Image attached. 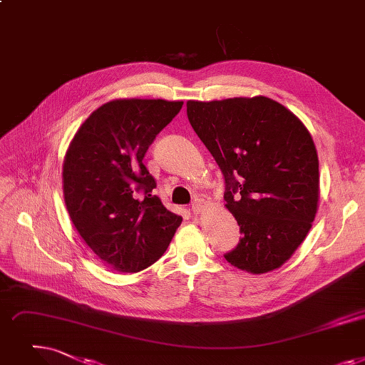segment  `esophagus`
I'll use <instances>...</instances> for the list:
<instances>
[{"label": "esophagus", "instance_id": "esophagus-1", "mask_svg": "<svg viewBox=\"0 0 365 365\" xmlns=\"http://www.w3.org/2000/svg\"><path fill=\"white\" fill-rule=\"evenodd\" d=\"M205 207H207V202H205L204 200L197 198V200L194 201V204H192V212H194L195 215H200V213H202V212L205 210Z\"/></svg>", "mask_w": 365, "mask_h": 365}]
</instances>
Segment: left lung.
Segmentation results:
<instances>
[{
  "mask_svg": "<svg viewBox=\"0 0 365 365\" xmlns=\"http://www.w3.org/2000/svg\"><path fill=\"white\" fill-rule=\"evenodd\" d=\"M187 119L225 178V207L240 243L225 259L270 273L304 242L319 205L314 141L289 108L257 95L186 103Z\"/></svg>",
  "mask_w": 365,
  "mask_h": 365,
  "instance_id": "obj_1",
  "label": "left lung"
}]
</instances>
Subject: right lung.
Instances as JSON below:
<instances>
[{
  "label": "right lung",
  "mask_w": 365,
  "mask_h": 365,
  "mask_svg": "<svg viewBox=\"0 0 365 365\" xmlns=\"http://www.w3.org/2000/svg\"><path fill=\"white\" fill-rule=\"evenodd\" d=\"M182 106L108 101L81 125L66 152L62 191L73 225L95 255L120 273H138L160 259L182 224V216L152 194L156 183L143 164L152 141Z\"/></svg>",
  "instance_id": "add662e5"
}]
</instances>
